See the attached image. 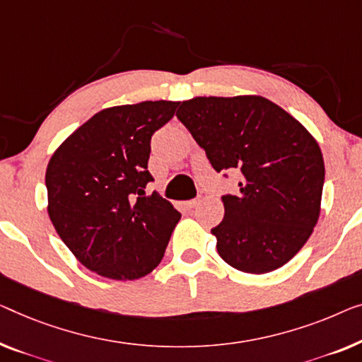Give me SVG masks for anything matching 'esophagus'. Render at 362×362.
<instances>
[{
	"label": "esophagus",
	"mask_w": 362,
	"mask_h": 362,
	"mask_svg": "<svg viewBox=\"0 0 362 362\" xmlns=\"http://www.w3.org/2000/svg\"><path fill=\"white\" fill-rule=\"evenodd\" d=\"M199 204V197H196V199H191V201H186L185 202V206L187 207V209H192V207H196Z\"/></svg>",
	"instance_id": "obj_1"
}]
</instances>
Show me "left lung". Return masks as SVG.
<instances>
[{
  "mask_svg": "<svg viewBox=\"0 0 362 362\" xmlns=\"http://www.w3.org/2000/svg\"><path fill=\"white\" fill-rule=\"evenodd\" d=\"M176 117L214 170L242 173L240 192L222 197L225 216L212 228L225 263L264 274L294 258L320 214L325 165L312 135L261 96L194 98Z\"/></svg>",
  "mask_w": 362,
  "mask_h": 362,
  "instance_id": "left-lung-1",
  "label": "left lung"
}]
</instances>
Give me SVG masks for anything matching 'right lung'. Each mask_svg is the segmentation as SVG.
Wrapping results in <instances>:
<instances>
[{"mask_svg":"<svg viewBox=\"0 0 362 362\" xmlns=\"http://www.w3.org/2000/svg\"><path fill=\"white\" fill-rule=\"evenodd\" d=\"M180 103L145 101L109 107L76 129L45 173L52 223L76 259L109 279L153 271L181 214L145 187L151 137Z\"/></svg>","mask_w":362,"mask_h":362,"instance_id":"right-lung-1","label":"right lung"}]
</instances>
